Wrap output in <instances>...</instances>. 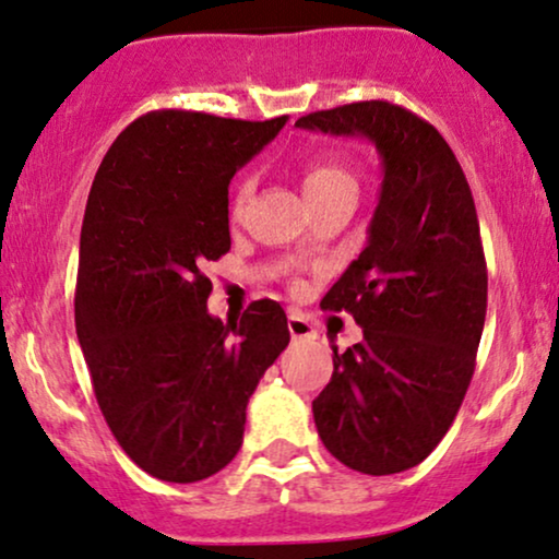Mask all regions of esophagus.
Returning <instances> with one entry per match:
<instances>
[{
	"label": "esophagus",
	"mask_w": 559,
	"mask_h": 559,
	"mask_svg": "<svg viewBox=\"0 0 559 559\" xmlns=\"http://www.w3.org/2000/svg\"><path fill=\"white\" fill-rule=\"evenodd\" d=\"M288 333H292V338H294V341H301V338H314L312 325H309V322H307L305 318H301V314H297V312L288 314Z\"/></svg>",
	"instance_id": "esophagus-1"
}]
</instances>
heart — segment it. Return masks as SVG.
Returning a JSON list of instances; mask_svg holds the SVG:
<instances>
[{"label": "heart", "mask_w": 559, "mask_h": 559, "mask_svg": "<svg viewBox=\"0 0 559 559\" xmlns=\"http://www.w3.org/2000/svg\"><path fill=\"white\" fill-rule=\"evenodd\" d=\"M301 187H305V194L309 203H320V200L335 198V194L354 192L356 194V179L354 174L341 164L338 158H318L309 160L305 166V174H301ZM250 179H241L234 190V211H241L250 198Z\"/></svg>", "instance_id": "b5f03b06"}]
</instances>
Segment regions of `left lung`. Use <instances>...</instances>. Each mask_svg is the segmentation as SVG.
I'll use <instances>...</instances> for the list:
<instances>
[{
    "label": "left lung",
    "instance_id": "1",
    "mask_svg": "<svg viewBox=\"0 0 559 559\" xmlns=\"http://www.w3.org/2000/svg\"><path fill=\"white\" fill-rule=\"evenodd\" d=\"M297 127L367 138L382 158L367 247L320 301L352 314L365 338L333 348L312 414L344 466L401 474L445 437L474 374L487 262L472 190L445 138L403 106L359 100Z\"/></svg>",
    "mask_w": 559,
    "mask_h": 559
}]
</instances>
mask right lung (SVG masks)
I'll return each instance as SVG.
<instances>
[{
	"mask_svg": "<svg viewBox=\"0 0 559 559\" xmlns=\"http://www.w3.org/2000/svg\"><path fill=\"white\" fill-rule=\"evenodd\" d=\"M284 124L151 111L114 140L87 194L78 341L106 425L160 481L192 484L231 463L250 395L292 338L273 299L213 318L203 275L231 250L228 181Z\"/></svg>",
	"mask_w": 559,
	"mask_h": 559,
	"instance_id": "add662e5",
	"label": "right lung"
}]
</instances>
